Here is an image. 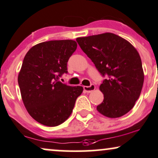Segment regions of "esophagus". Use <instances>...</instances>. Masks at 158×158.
Returning <instances> with one entry per match:
<instances>
[{
	"instance_id": "34e87169",
	"label": "esophagus",
	"mask_w": 158,
	"mask_h": 158,
	"mask_svg": "<svg viewBox=\"0 0 158 158\" xmlns=\"http://www.w3.org/2000/svg\"><path fill=\"white\" fill-rule=\"evenodd\" d=\"M96 89V86L94 84L90 85V86H85L84 87V90L86 93H91L92 91H94Z\"/></svg>"
}]
</instances>
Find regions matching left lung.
I'll list each match as a JSON object with an SVG mask.
<instances>
[{
  "mask_svg": "<svg viewBox=\"0 0 158 158\" xmlns=\"http://www.w3.org/2000/svg\"><path fill=\"white\" fill-rule=\"evenodd\" d=\"M104 79L99 90L104 101L97 110L108 118L128 113L139 98L144 75L140 55L132 45L113 33L77 38Z\"/></svg>",
  "mask_w": 158,
  "mask_h": 158,
  "instance_id": "left-lung-1",
  "label": "left lung"
}]
</instances>
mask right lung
I'll use <instances>...</instances> for the list:
<instances>
[{
	"mask_svg": "<svg viewBox=\"0 0 158 158\" xmlns=\"http://www.w3.org/2000/svg\"><path fill=\"white\" fill-rule=\"evenodd\" d=\"M77 48L71 40L39 43L28 51L18 75L23 104L37 122L56 127L71 115L83 87L59 80L68 73V60Z\"/></svg>",
	"mask_w": 158,
	"mask_h": 158,
	"instance_id": "obj_1",
	"label": "right lung"
}]
</instances>
